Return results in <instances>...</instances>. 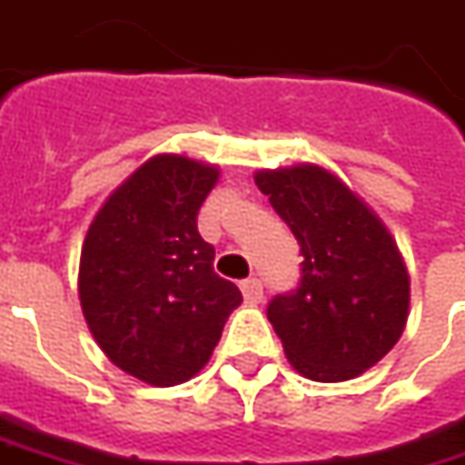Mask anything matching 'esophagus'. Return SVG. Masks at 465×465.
I'll return each mask as SVG.
<instances>
[{"mask_svg": "<svg viewBox=\"0 0 465 465\" xmlns=\"http://www.w3.org/2000/svg\"><path fill=\"white\" fill-rule=\"evenodd\" d=\"M239 289L244 293V302H247V304H260V302H262V283H260V278H247V281H242Z\"/></svg>", "mask_w": 465, "mask_h": 465, "instance_id": "obj_1", "label": "esophagus"}]
</instances>
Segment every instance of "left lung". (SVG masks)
Wrapping results in <instances>:
<instances>
[{"label":"left lung","mask_w":465,"mask_h":465,"mask_svg":"<svg viewBox=\"0 0 465 465\" xmlns=\"http://www.w3.org/2000/svg\"><path fill=\"white\" fill-rule=\"evenodd\" d=\"M254 182L304 254L299 289L268 304L286 359L314 382L367 372L398 343L409 320L411 278L393 233L320 163L260 169Z\"/></svg>","instance_id":"obj_1"}]
</instances>
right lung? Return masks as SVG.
Segmentation results:
<instances>
[{"mask_svg":"<svg viewBox=\"0 0 465 465\" xmlns=\"http://www.w3.org/2000/svg\"><path fill=\"white\" fill-rule=\"evenodd\" d=\"M218 176L215 163L158 153L106 197L85 233L83 317L112 364L145 385L172 388L200 372L242 304L197 232Z\"/></svg>","mask_w":465,"mask_h":465,"instance_id":"1","label":"right lung"}]
</instances>
